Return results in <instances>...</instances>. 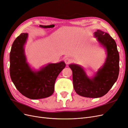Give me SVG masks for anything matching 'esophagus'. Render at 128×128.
Returning a JSON list of instances; mask_svg holds the SVG:
<instances>
[{"label":"esophagus","instance_id":"obj_1","mask_svg":"<svg viewBox=\"0 0 128 128\" xmlns=\"http://www.w3.org/2000/svg\"><path fill=\"white\" fill-rule=\"evenodd\" d=\"M64 61H65V63L66 64H69L70 63H71L72 62V60L70 58H68V57H66V58H65Z\"/></svg>","mask_w":128,"mask_h":128}]
</instances>
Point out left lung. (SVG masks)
I'll return each instance as SVG.
<instances>
[{"label": "left lung", "instance_id": "8db88e82", "mask_svg": "<svg viewBox=\"0 0 128 128\" xmlns=\"http://www.w3.org/2000/svg\"><path fill=\"white\" fill-rule=\"evenodd\" d=\"M99 43L106 50L107 57L102 66L89 78L81 66L72 64L68 66L73 73V87L80 96L98 98L104 96L116 81L119 73V54L115 40L108 33L97 30L94 32Z\"/></svg>", "mask_w": 128, "mask_h": 128}]
</instances>
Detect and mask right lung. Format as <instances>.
Instances as JSON below:
<instances>
[{
    "mask_svg": "<svg viewBox=\"0 0 128 128\" xmlns=\"http://www.w3.org/2000/svg\"><path fill=\"white\" fill-rule=\"evenodd\" d=\"M28 36L22 33L15 39L10 52V76L19 92L31 100L50 96L54 92L57 76L65 67L63 61L48 64L38 71L31 68L26 62L24 44Z\"/></svg>",
    "mask_w": 128,
    "mask_h": 128,
    "instance_id": "right-lung-1",
    "label": "right lung"
}]
</instances>
